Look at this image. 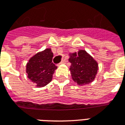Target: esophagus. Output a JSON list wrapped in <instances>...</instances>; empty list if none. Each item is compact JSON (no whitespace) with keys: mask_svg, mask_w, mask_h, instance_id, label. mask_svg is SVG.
I'll use <instances>...</instances> for the list:
<instances>
[{"mask_svg":"<svg viewBox=\"0 0 125 125\" xmlns=\"http://www.w3.org/2000/svg\"><path fill=\"white\" fill-rule=\"evenodd\" d=\"M66 62H67V60H63L60 63V64H63V63H66Z\"/></svg>","mask_w":125,"mask_h":125,"instance_id":"obj_1","label":"esophagus"}]
</instances>
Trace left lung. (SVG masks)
I'll return each mask as SVG.
<instances>
[{"instance_id":"1","label":"left lung","mask_w":125,"mask_h":125,"mask_svg":"<svg viewBox=\"0 0 125 125\" xmlns=\"http://www.w3.org/2000/svg\"><path fill=\"white\" fill-rule=\"evenodd\" d=\"M69 55L68 60L71 63L70 71L73 82L83 86L94 81L98 70L96 61L83 49Z\"/></svg>"}]
</instances>
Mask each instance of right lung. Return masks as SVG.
I'll use <instances>...</instances> for the list:
<instances>
[{"label": "right lung", "mask_w": 125, "mask_h": 125, "mask_svg": "<svg viewBox=\"0 0 125 125\" xmlns=\"http://www.w3.org/2000/svg\"><path fill=\"white\" fill-rule=\"evenodd\" d=\"M53 53L50 48L39 52L31 57L26 65L28 78L37 88L46 86L52 80L57 66L52 62Z\"/></svg>", "instance_id": "add662e5"}]
</instances>
